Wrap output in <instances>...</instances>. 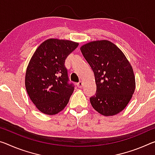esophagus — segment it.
I'll use <instances>...</instances> for the list:
<instances>
[{
  "label": "esophagus",
  "instance_id": "obj_1",
  "mask_svg": "<svg viewBox=\"0 0 155 155\" xmlns=\"http://www.w3.org/2000/svg\"><path fill=\"white\" fill-rule=\"evenodd\" d=\"M83 82L81 81H79V82L77 83V86L79 87V88H81L83 87Z\"/></svg>",
  "mask_w": 155,
  "mask_h": 155
}]
</instances>
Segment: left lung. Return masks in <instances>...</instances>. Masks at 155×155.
Instances as JSON below:
<instances>
[{"instance_id":"left-lung-1","label":"left lung","mask_w":155,"mask_h":155,"mask_svg":"<svg viewBox=\"0 0 155 155\" xmlns=\"http://www.w3.org/2000/svg\"><path fill=\"white\" fill-rule=\"evenodd\" d=\"M94 72L97 92L92 106L104 116H113L125 109L135 90L133 69L123 51L107 40L91 41L80 48Z\"/></svg>"}]
</instances>
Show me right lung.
Instances as JSON below:
<instances>
[{
    "mask_svg": "<svg viewBox=\"0 0 155 155\" xmlns=\"http://www.w3.org/2000/svg\"><path fill=\"white\" fill-rule=\"evenodd\" d=\"M78 43L50 38L43 42L31 56L25 73L27 92L39 111L54 115L65 108L74 92L69 84L65 61Z\"/></svg>",
    "mask_w": 155,
    "mask_h": 155,
    "instance_id": "add662e5",
    "label": "right lung"
}]
</instances>
